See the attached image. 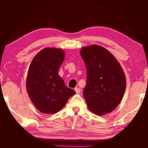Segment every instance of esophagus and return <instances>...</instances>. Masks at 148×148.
Listing matches in <instances>:
<instances>
[{
	"instance_id": "esophagus-1",
	"label": "esophagus",
	"mask_w": 148,
	"mask_h": 148,
	"mask_svg": "<svg viewBox=\"0 0 148 148\" xmlns=\"http://www.w3.org/2000/svg\"><path fill=\"white\" fill-rule=\"evenodd\" d=\"M74 90L76 93H79L81 92V89L79 88H75Z\"/></svg>"
}]
</instances>
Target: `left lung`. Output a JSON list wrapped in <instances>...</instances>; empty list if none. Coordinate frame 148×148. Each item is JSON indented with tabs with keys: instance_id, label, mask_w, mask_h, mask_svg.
<instances>
[{
	"instance_id": "left-lung-1",
	"label": "left lung",
	"mask_w": 148,
	"mask_h": 148,
	"mask_svg": "<svg viewBox=\"0 0 148 148\" xmlns=\"http://www.w3.org/2000/svg\"><path fill=\"white\" fill-rule=\"evenodd\" d=\"M80 55L86 65V85L83 90L88 108L102 116L114 110L126 88V77L119 63L102 46L83 47Z\"/></svg>"
}]
</instances>
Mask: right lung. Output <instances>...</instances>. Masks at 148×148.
<instances>
[{"label": "right lung", "mask_w": 148, "mask_h": 148, "mask_svg": "<svg viewBox=\"0 0 148 148\" xmlns=\"http://www.w3.org/2000/svg\"><path fill=\"white\" fill-rule=\"evenodd\" d=\"M64 58L62 49L46 48L34 56L30 65L26 81L28 95L36 108L45 114L60 111L76 93L58 75Z\"/></svg>", "instance_id": "1"}]
</instances>
